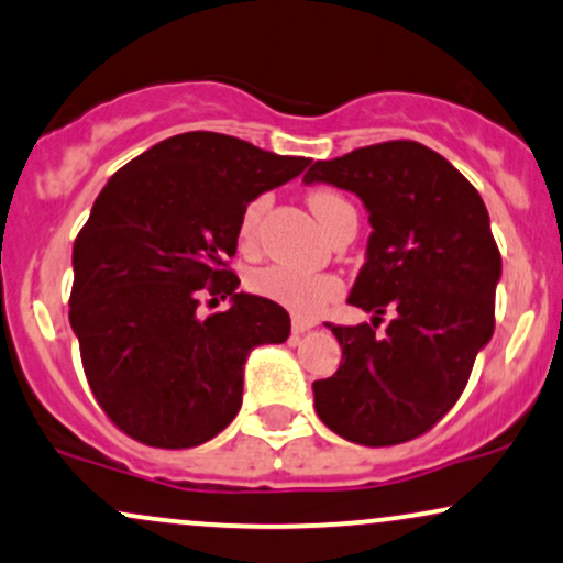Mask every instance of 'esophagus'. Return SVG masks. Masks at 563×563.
<instances>
[{"mask_svg":"<svg viewBox=\"0 0 563 563\" xmlns=\"http://www.w3.org/2000/svg\"><path fill=\"white\" fill-rule=\"evenodd\" d=\"M316 323H310V321H302V318H295L292 321V334L295 336H302V334H308L310 329H313Z\"/></svg>","mask_w":563,"mask_h":563,"instance_id":"obj_1","label":"esophagus"}]
</instances>
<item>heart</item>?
<instances>
[{"instance_id":"1","label":"heart","mask_w":563,"mask_h":563,"mask_svg":"<svg viewBox=\"0 0 563 563\" xmlns=\"http://www.w3.org/2000/svg\"><path fill=\"white\" fill-rule=\"evenodd\" d=\"M268 198L258 196L245 206L240 217V240L250 242L255 238V229L266 211ZM310 211L316 213V219L321 221V227L329 224V219L334 217L342 206H350L344 198H339L336 192L329 190H316L308 198ZM250 289L255 295L266 297V300L282 305V308L292 310L297 316H318L331 300H336L342 292V284L336 276L331 274H308V271L292 268V266H266L258 268L250 276Z\"/></svg>"}]
</instances>
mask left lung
I'll return each instance as SVG.
<instances>
[{
  "mask_svg": "<svg viewBox=\"0 0 563 563\" xmlns=\"http://www.w3.org/2000/svg\"><path fill=\"white\" fill-rule=\"evenodd\" d=\"M302 183L355 192L373 227L350 295L373 325H329L342 363L313 384L318 418L363 446L418 439L454 407L494 336L501 253L481 192L415 141L316 162ZM386 309L395 318L376 338Z\"/></svg>",
  "mask_w": 563,
  "mask_h": 563,
  "instance_id": "obj_1",
  "label": "left lung"
}]
</instances>
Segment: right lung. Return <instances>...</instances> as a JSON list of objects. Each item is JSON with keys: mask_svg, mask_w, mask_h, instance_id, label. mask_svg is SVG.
I'll use <instances>...</instances> for the list:
<instances>
[{"mask_svg": "<svg viewBox=\"0 0 563 563\" xmlns=\"http://www.w3.org/2000/svg\"><path fill=\"white\" fill-rule=\"evenodd\" d=\"M308 164L198 130L151 145L103 185L73 245L69 325L96 401L135 441H211L240 412L250 350L287 342V310L240 292L227 258L250 200ZM203 296L230 308L198 319Z\"/></svg>", "mask_w": 563, "mask_h": 563, "instance_id": "1", "label": "right lung"}]
</instances>
